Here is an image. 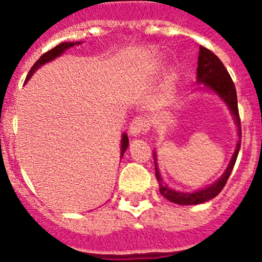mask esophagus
<instances>
[{
  "label": "esophagus",
  "instance_id": "34e87169",
  "mask_svg": "<svg viewBox=\"0 0 262 262\" xmlns=\"http://www.w3.org/2000/svg\"><path fill=\"white\" fill-rule=\"evenodd\" d=\"M150 120L146 115H138L132 120L129 126V133L132 136H139V134H146L149 132Z\"/></svg>",
  "mask_w": 262,
  "mask_h": 262
}]
</instances>
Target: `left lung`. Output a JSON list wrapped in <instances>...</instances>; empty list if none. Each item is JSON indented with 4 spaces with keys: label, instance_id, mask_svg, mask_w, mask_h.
<instances>
[{
    "label": "left lung",
    "instance_id": "left-lung-1",
    "mask_svg": "<svg viewBox=\"0 0 262 262\" xmlns=\"http://www.w3.org/2000/svg\"><path fill=\"white\" fill-rule=\"evenodd\" d=\"M198 82L199 83H204L205 86L209 87L214 92L224 100L227 105L231 109L232 114L234 116L237 126H238V143H237L236 150H234L232 160L229 162L228 167H227L224 175L219 179L218 181L214 182L212 186L207 187V189L199 190L195 192H179L175 190L170 189L165 182L161 179L160 173H158L157 167L156 168V178H157L158 186H160V192L168 199L170 202L176 203V204L181 205H195L200 204V203L208 202V200L215 198L219 192L222 191L224 186H226L227 180H228L229 175H231L233 166L236 163L237 156H238L239 148H241V119H239L238 113V104H237V92L236 87H234L233 81H232L231 76H229L228 71L223 66L222 60L216 57L215 54L205 47L200 46L199 48V58H198Z\"/></svg>",
    "mask_w": 262,
    "mask_h": 262
}]
</instances>
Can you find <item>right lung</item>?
<instances>
[{"mask_svg":"<svg viewBox=\"0 0 262 262\" xmlns=\"http://www.w3.org/2000/svg\"><path fill=\"white\" fill-rule=\"evenodd\" d=\"M75 44H80V43H67V41H66V43H60L59 46L54 47V48H53V49H50L47 53H44V54L41 55V57L39 58L38 60H36L35 64H34L33 67H31V70L29 71L28 76H26L25 82L28 81V80H30V77H31V76H33V73L35 72V71L38 70V68L40 67V66L46 64V63L49 62V60H52V59H54V58L59 57V55L62 54V53L64 52L66 49L71 48V47H73V46H75ZM128 144H129L128 137H126V134H123V139H121V156H123V153L125 152V149H126V148H128Z\"/></svg>","mask_w":262,"mask_h":262,"instance_id":"1","label":"right lung"}]
</instances>
